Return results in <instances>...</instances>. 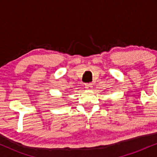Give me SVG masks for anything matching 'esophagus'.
<instances>
[{"label": "esophagus", "instance_id": "1", "mask_svg": "<svg viewBox=\"0 0 157 157\" xmlns=\"http://www.w3.org/2000/svg\"><path fill=\"white\" fill-rule=\"evenodd\" d=\"M92 84L91 83H86L85 84V88H86V89H88V90H90V89H92Z\"/></svg>", "mask_w": 157, "mask_h": 157}]
</instances>
